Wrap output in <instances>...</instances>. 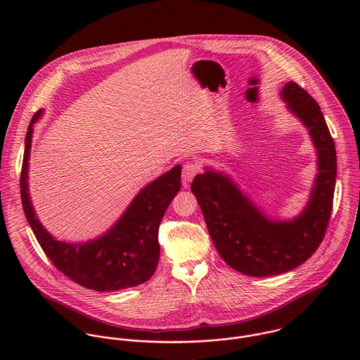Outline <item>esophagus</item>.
<instances>
[{
    "mask_svg": "<svg viewBox=\"0 0 360 360\" xmlns=\"http://www.w3.org/2000/svg\"><path fill=\"white\" fill-rule=\"evenodd\" d=\"M200 172V165L195 162V160H187L184 165H183V173H181V177H183V186L184 187H188L190 183L193 181V179L195 177V174Z\"/></svg>",
    "mask_w": 360,
    "mask_h": 360,
    "instance_id": "esophagus-1",
    "label": "esophagus"
}]
</instances>
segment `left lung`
Segmentation results:
<instances>
[{"label":"left lung","mask_w":360,"mask_h":360,"mask_svg":"<svg viewBox=\"0 0 360 360\" xmlns=\"http://www.w3.org/2000/svg\"><path fill=\"white\" fill-rule=\"evenodd\" d=\"M281 98L307 126L317 150L319 173L298 217L270 220L229 176L216 170L206 169L191 184L219 255L251 277L281 274L308 260L324 238L333 209L337 155L320 106L295 82L283 87Z\"/></svg>","instance_id":"1"}]
</instances>
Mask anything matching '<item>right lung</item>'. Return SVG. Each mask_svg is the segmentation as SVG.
Returning a JSON list of instances; mask_svg holds the SVG:
<instances>
[{
  "label": "right lung",
  "mask_w": 360,
  "mask_h": 360,
  "mask_svg": "<svg viewBox=\"0 0 360 360\" xmlns=\"http://www.w3.org/2000/svg\"><path fill=\"white\" fill-rule=\"evenodd\" d=\"M40 116L41 110L34 113L26 133L20 198L26 219L44 254L60 273L89 290L106 292L146 283L159 262V224L167 206L180 191L181 166L176 165L144 187L113 227L101 237L84 244L56 241L39 221L27 187L33 124Z\"/></svg>",
  "instance_id": "obj_1"
}]
</instances>
